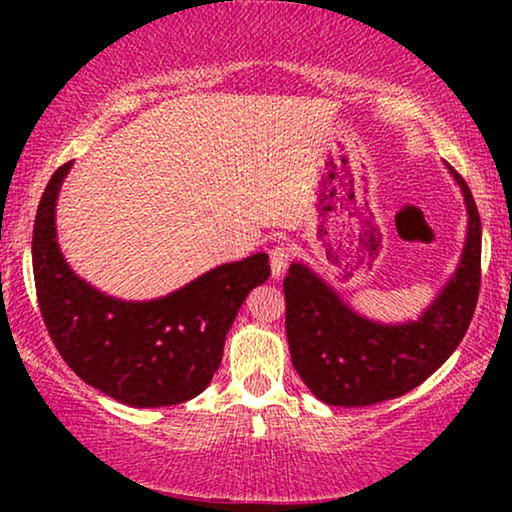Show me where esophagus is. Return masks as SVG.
Returning <instances> with one entry per match:
<instances>
[{
  "label": "esophagus",
  "mask_w": 512,
  "mask_h": 512,
  "mask_svg": "<svg viewBox=\"0 0 512 512\" xmlns=\"http://www.w3.org/2000/svg\"><path fill=\"white\" fill-rule=\"evenodd\" d=\"M291 263V249L286 247V244H275V247L270 249V268H272V277L279 279L289 268Z\"/></svg>",
  "instance_id": "1"
}]
</instances>
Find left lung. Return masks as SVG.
<instances>
[{"label":"left lung","instance_id":"obj_1","mask_svg":"<svg viewBox=\"0 0 512 512\" xmlns=\"http://www.w3.org/2000/svg\"><path fill=\"white\" fill-rule=\"evenodd\" d=\"M468 209V237L450 284L419 321L382 326L354 314L300 263L284 279L286 338L307 389L328 405L361 408L408 394L459 347L480 293L482 226L471 188L454 172Z\"/></svg>","mask_w":512,"mask_h":512}]
</instances>
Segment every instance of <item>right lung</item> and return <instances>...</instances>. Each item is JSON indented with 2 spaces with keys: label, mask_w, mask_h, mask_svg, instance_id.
Masks as SVG:
<instances>
[{
  "label": "right lung",
  "mask_w": 512,
  "mask_h": 512,
  "mask_svg": "<svg viewBox=\"0 0 512 512\" xmlns=\"http://www.w3.org/2000/svg\"><path fill=\"white\" fill-rule=\"evenodd\" d=\"M72 160L41 195L32 270L55 349L83 382L135 408L191 401L212 382L244 298L270 277L268 254L226 263L149 303H123L69 270L55 240V200Z\"/></svg>",
  "instance_id": "1"
}]
</instances>
